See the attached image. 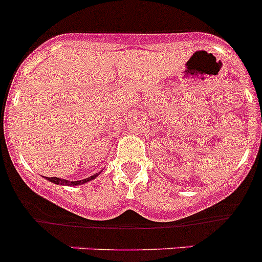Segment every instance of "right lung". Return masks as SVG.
Segmentation results:
<instances>
[{"instance_id": "add662e5", "label": "right lung", "mask_w": 262, "mask_h": 262, "mask_svg": "<svg viewBox=\"0 0 262 262\" xmlns=\"http://www.w3.org/2000/svg\"><path fill=\"white\" fill-rule=\"evenodd\" d=\"M97 175L98 174H93L92 177H88V178L83 179V181H75V182L66 181V179L57 178V177H52V178H48V177H45V178H47L49 182H52V183H56V184H64V186H79V184H84V183H87V182L92 181V179H95Z\"/></svg>"}]
</instances>
